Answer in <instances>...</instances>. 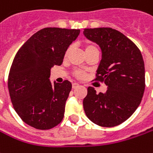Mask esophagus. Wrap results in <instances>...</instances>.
<instances>
[{"instance_id": "34e87169", "label": "esophagus", "mask_w": 153, "mask_h": 153, "mask_svg": "<svg viewBox=\"0 0 153 153\" xmlns=\"http://www.w3.org/2000/svg\"><path fill=\"white\" fill-rule=\"evenodd\" d=\"M79 86V84H77V83H74L72 85L73 89H76V88H78Z\"/></svg>"}]
</instances>
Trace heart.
<instances>
[{"label":"heart","mask_w":153,"mask_h":153,"mask_svg":"<svg viewBox=\"0 0 153 153\" xmlns=\"http://www.w3.org/2000/svg\"><path fill=\"white\" fill-rule=\"evenodd\" d=\"M97 48L95 45L94 44H92V43H88V44H86L85 46V53H87V52H90V51L93 50V49H96ZM69 51H70V48H68L67 50L65 51V53H64V57H67L69 53ZM74 75L78 78V79H83L84 77L85 76V73L83 72V71H81V70H75L74 72Z\"/></svg>","instance_id":"1"}]
</instances>
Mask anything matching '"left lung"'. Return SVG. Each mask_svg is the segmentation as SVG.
Returning a JSON list of instances; mask_svg holds the SVG:
<instances>
[{"label":"left lung","mask_w":153,"mask_h":153,"mask_svg":"<svg viewBox=\"0 0 153 153\" xmlns=\"http://www.w3.org/2000/svg\"><path fill=\"white\" fill-rule=\"evenodd\" d=\"M85 36L101 48L102 59L94 80L104 82L105 93L88 88L83 105L94 124L112 127L123 123L137 109L145 90L141 51L124 34L111 27L86 28Z\"/></svg>","instance_id":"8db88e82"}]
</instances>
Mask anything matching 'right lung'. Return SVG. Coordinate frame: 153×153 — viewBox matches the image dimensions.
Masks as SVG:
<instances>
[{"mask_svg":"<svg viewBox=\"0 0 153 153\" xmlns=\"http://www.w3.org/2000/svg\"><path fill=\"white\" fill-rule=\"evenodd\" d=\"M79 29L46 27L38 31L16 53L8 76V90L16 112L26 124L38 130L59 125L72 84H51L50 69L63 63L65 51Z\"/></svg>","mask_w":153,"mask_h":153,"instance_id":"obj_1","label":"right lung"}]
</instances>
